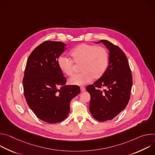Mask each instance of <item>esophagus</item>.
<instances>
[{"label":"esophagus","mask_w":155,"mask_h":155,"mask_svg":"<svg viewBox=\"0 0 155 155\" xmlns=\"http://www.w3.org/2000/svg\"><path fill=\"white\" fill-rule=\"evenodd\" d=\"M80 90H81V92H83V91H85V88L84 87H80Z\"/></svg>","instance_id":"34e87169"}]
</instances>
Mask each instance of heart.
<instances>
[{
	"label": "heart",
	"instance_id": "heart-1",
	"mask_svg": "<svg viewBox=\"0 0 155 155\" xmlns=\"http://www.w3.org/2000/svg\"><path fill=\"white\" fill-rule=\"evenodd\" d=\"M71 59L59 57L58 65L60 71L66 76H72L74 65H80L81 73L75 75L69 80L72 85L84 86L93 78L98 80L105 74L109 64V53L106 48L92 44L81 43L70 52Z\"/></svg>",
	"mask_w": 155,
	"mask_h": 155
}]
</instances>
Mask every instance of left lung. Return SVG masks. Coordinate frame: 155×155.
Listing matches in <instances>:
<instances>
[{
    "instance_id": "1",
    "label": "left lung",
    "mask_w": 155,
    "mask_h": 155,
    "mask_svg": "<svg viewBox=\"0 0 155 155\" xmlns=\"http://www.w3.org/2000/svg\"><path fill=\"white\" fill-rule=\"evenodd\" d=\"M99 43L109 50L108 67L102 77L86 87V91L91 96L92 116L97 121H105L112 120L126 108L130 99L132 77L122 50L106 40L97 42Z\"/></svg>"
}]
</instances>
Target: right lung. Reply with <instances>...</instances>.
<instances>
[{
	"instance_id": "right-lung-1",
	"label": "right lung",
	"mask_w": 155,
	"mask_h": 155,
	"mask_svg": "<svg viewBox=\"0 0 155 155\" xmlns=\"http://www.w3.org/2000/svg\"><path fill=\"white\" fill-rule=\"evenodd\" d=\"M65 46L61 41H45L37 47L28 58L23 80L29 107L39 119L51 124L67 118L71 100L80 93L78 86L65 85L58 65Z\"/></svg>"
}]
</instances>
